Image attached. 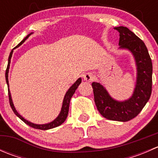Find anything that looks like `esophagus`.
I'll list each match as a JSON object with an SVG mask.
<instances>
[{
	"instance_id": "esophagus-1",
	"label": "esophagus",
	"mask_w": 158,
	"mask_h": 158,
	"mask_svg": "<svg viewBox=\"0 0 158 158\" xmlns=\"http://www.w3.org/2000/svg\"><path fill=\"white\" fill-rule=\"evenodd\" d=\"M94 79V75L92 73H87L84 75V80L87 82H92Z\"/></svg>"
}]
</instances>
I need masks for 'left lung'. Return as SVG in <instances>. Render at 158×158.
Masks as SVG:
<instances>
[{
	"label": "left lung",
	"mask_w": 158,
	"mask_h": 158,
	"mask_svg": "<svg viewBox=\"0 0 158 158\" xmlns=\"http://www.w3.org/2000/svg\"><path fill=\"white\" fill-rule=\"evenodd\" d=\"M114 29L119 32L120 49L131 51L137 66V81L131 97L118 102L111 98L103 85L92 82L94 99L100 114L106 118L118 122H128L136 117L148 101L152 90V62L144 43L125 27Z\"/></svg>",
	"instance_id": "1"
}]
</instances>
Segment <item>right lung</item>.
<instances>
[{"label":"right lung","instance_id":"obj_1","mask_svg":"<svg viewBox=\"0 0 158 158\" xmlns=\"http://www.w3.org/2000/svg\"><path fill=\"white\" fill-rule=\"evenodd\" d=\"M32 33H30V34H28L27 36L26 37H25L24 39H23V40H22L21 42H20V44H19L18 45H17V47H15V48H17V47H20V46L21 45V44H23V43L24 42V41L26 40L27 39L28 37H29V36H30V34H32ZM15 48H14V49H15ZM12 54H13V50L11 51L10 53V56H9L8 64H7V69H6L5 78H6V82H7V88H8L9 102H10V107H11V109H12L13 111H14V114H15L16 115H17V117L21 119V120L23 121V122H24V123H26L27 125H29V126L32 127V128H33L40 129V130H48V129H51V128H56V127L60 126V125H62V124H63V122H64L65 121H66V118H67L68 112H69V107L70 99H71L72 96H73V94H74L75 92H76V89L78 88V86H79V84H80L81 82H82V79H81V78L78 79L77 80H76V82H75V83L73 84V85H72V86L69 89V90H68L67 92H66V95H65L64 98H63V106H62L61 111H60V114H59L58 117H57L55 119V120H53V121H52V122H49V123H48V124H44V125H36V124H33V123H32V122H28L27 120H26V119L23 118L22 117V116L20 115V114H19L18 112H17V110H16L15 108H14V104H13L12 98H11V95H10V90H9V82H8V72H9V68H10V59H11V56H12Z\"/></svg>","mask_w":158,"mask_h":158}]
</instances>
